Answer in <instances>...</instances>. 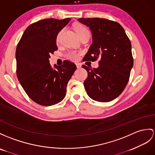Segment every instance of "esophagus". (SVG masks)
<instances>
[{
    "mask_svg": "<svg viewBox=\"0 0 155 155\" xmlns=\"http://www.w3.org/2000/svg\"><path fill=\"white\" fill-rule=\"evenodd\" d=\"M76 66H77L78 68H80L81 67V64L80 63H77L76 64Z\"/></svg>",
    "mask_w": 155,
    "mask_h": 155,
    "instance_id": "34e87169",
    "label": "esophagus"
}]
</instances>
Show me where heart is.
<instances>
[{"mask_svg": "<svg viewBox=\"0 0 155 155\" xmlns=\"http://www.w3.org/2000/svg\"><path fill=\"white\" fill-rule=\"evenodd\" d=\"M75 29L79 37H82L85 35H90V31L89 30L87 29V28H86L84 25L81 24H78L75 25ZM64 29H62L59 32L57 33V35H56V42L58 43L60 40V37H61L62 34L64 31ZM67 57L70 60H77L79 57V52L76 51H70L67 53Z\"/></svg>", "mask_w": 155, "mask_h": 155, "instance_id": "obj_1", "label": "heart"}]
</instances>
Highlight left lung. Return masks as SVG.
<instances>
[{"mask_svg": "<svg viewBox=\"0 0 155 155\" xmlns=\"http://www.w3.org/2000/svg\"><path fill=\"white\" fill-rule=\"evenodd\" d=\"M89 28L93 43L83 60L100 59L99 67L82 65L88 76L84 85L88 96L99 102H109L122 93L134 65L130 40L122 25L104 18L78 20Z\"/></svg>", "mask_w": 155, "mask_h": 155, "instance_id": "obj_1", "label": "left lung"}]
</instances>
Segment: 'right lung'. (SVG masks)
I'll return each mask as SVG.
<instances>
[{"mask_svg":"<svg viewBox=\"0 0 155 155\" xmlns=\"http://www.w3.org/2000/svg\"><path fill=\"white\" fill-rule=\"evenodd\" d=\"M70 18L45 19L26 28L16 51V74L29 97L43 106H51L65 97L68 82L76 66L64 60L61 66L49 63L50 54L58 50L56 35Z\"/></svg>","mask_w":155,"mask_h":155,"instance_id":"obj_1","label":"right lung"}]
</instances>
